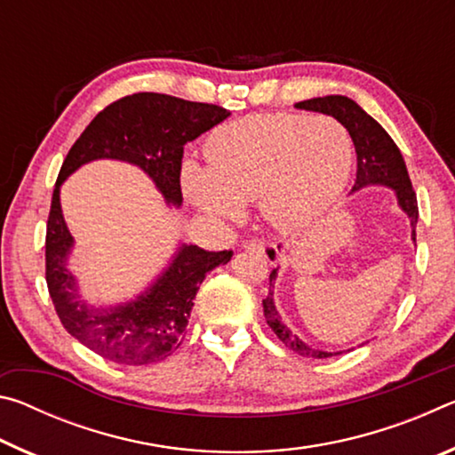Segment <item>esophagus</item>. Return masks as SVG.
Instances as JSON below:
<instances>
[{"instance_id":"esophagus-1","label":"esophagus","mask_w":455,"mask_h":455,"mask_svg":"<svg viewBox=\"0 0 455 455\" xmlns=\"http://www.w3.org/2000/svg\"><path fill=\"white\" fill-rule=\"evenodd\" d=\"M244 249L246 251H257L260 252L267 259V263L276 265L281 260V251L279 246L273 244V243H265V241H249L244 243Z\"/></svg>"}]
</instances>
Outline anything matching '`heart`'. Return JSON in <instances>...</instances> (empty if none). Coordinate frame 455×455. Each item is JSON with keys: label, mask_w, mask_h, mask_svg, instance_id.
I'll list each match as a JSON object with an SVG mask.
<instances>
[{"label": "heart", "mask_w": 455, "mask_h": 455, "mask_svg": "<svg viewBox=\"0 0 455 455\" xmlns=\"http://www.w3.org/2000/svg\"><path fill=\"white\" fill-rule=\"evenodd\" d=\"M209 168L187 160L182 190L211 220H233L259 198L263 219L284 233L317 222L347 184L353 140L331 116L259 114L219 126L204 146Z\"/></svg>", "instance_id": "1"}]
</instances>
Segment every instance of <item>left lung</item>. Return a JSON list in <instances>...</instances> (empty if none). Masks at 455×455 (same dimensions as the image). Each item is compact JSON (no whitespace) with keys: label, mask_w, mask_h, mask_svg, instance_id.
Masks as SVG:
<instances>
[{"label":"left lung","mask_w":455,"mask_h":455,"mask_svg":"<svg viewBox=\"0 0 455 455\" xmlns=\"http://www.w3.org/2000/svg\"><path fill=\"white\" fill-rule=\"evenodd\" d=\"M299 110L309 112H321L327 116H333L335 120L347 128L351 134L353 146L357 152V179L353 184L351 192H357L367 187H385L394 190L397 198V206L405 212L411 225V241L415 243V225H418V198L411 188L410 174L403 163V156L391 136L385 132L379 122L373 120L369 114L361 108L357 102H353L347 96H325V98H313L305 100V102L295 104ZM279 276V268H275L268 276V295L263 299V311L268 327L275 331V335L287 345L291 351H295L301 357H313V359H327L333 355H341L345 351H323L315 349L307 345L301 337H297L287 327V323L276 311L275 305V283ZM351 351V349H347Z\"/></svg>","instance_id":"left-lung-1"}]
</instances>
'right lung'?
<instances>
[{
	"label": "right lung",
	"mask_w": 455,
	"mask_h": 455,
	"mask_svg": "<svg viewBox=\"0 0 455 455\" xmlns=\"http://www.w3.org/2000/svg\"><path fill=\"white\" fill-rule=\"evenodd\" d=\"M225 108L140 92L104 108L80 134L60 168L45 235V281L68 333L120 365H150L180 347L195 297L206 273L227 265L233 251H204L180 243L168 265L136 297L116 305L84 301L70 271L74 236L64 220L60 188L94 160H120L148 176L164 203L180 209V171L187 142L227 120Z\"/></svg>",
	"instance_id": "1"
}]
</instances>
